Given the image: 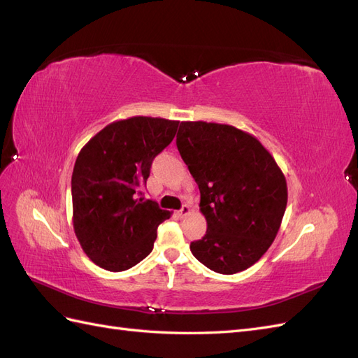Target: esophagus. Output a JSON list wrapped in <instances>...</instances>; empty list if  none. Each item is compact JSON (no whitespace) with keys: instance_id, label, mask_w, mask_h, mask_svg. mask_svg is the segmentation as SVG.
<instances>
[{"instance_id":"34e87169","label":"esophagus","mask_w":358,"mask_h":358,"mask_svg":"<svg viewBox=\"0 0 358 358\" xmlns=\"http://www.w3.org/2000/svg\"><path fill=\"white\" fill-rule=\"evenodd\" d=\"M189 212H191L189 206H188V204H183L182 208H180V210H178V215H179V216H185V215H188Z\"/></svg>"}]
</instances>
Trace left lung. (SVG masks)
<instances>
[{"instance_id":"obj_1","label":"left lung","mask_w":358,"mask_h":358,"mask_svg":"<svg viewBox=\"0 0 358 358\" xmlns=\"http://www.w3.org/2000/svg\"><path fill=\"white\" fill-rule=\"evenodd\" d=\"M178 150L200 189L208 230L189 249L216 273L251 267L275 241L287 208V180L258 140L231 125L180 122Z\"/></svg>"}]
</instances>
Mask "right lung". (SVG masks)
<instances>
[{
  "instance_id": "1",
  "label": "right lung",
  "mask_w": 358,
  "mask_h": 358,
  "mask_svg": "<svg viewBox=\"0 0 358 358\" xmlns=\"http://www.w3.org/2000/svg\"><path fill=\"white\" fill-rule=\"evenodd\" d=\"M178 125L162 117H128L104 127L82 148L71 176L73 225L96 266L122 272L152 251L158 225L170 212L145 200L142 188Z\"/></svg>"
}]
</instances>
